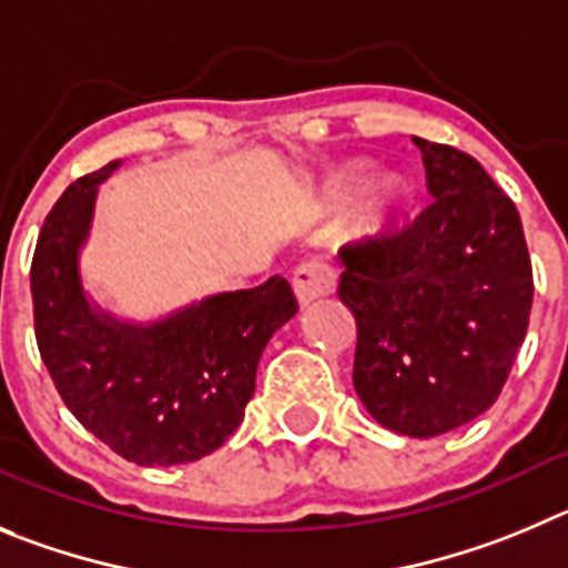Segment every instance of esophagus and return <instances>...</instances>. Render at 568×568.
<instances>
[{"mask_svg":"<svg viewBox=\"0 0 568 568\" xmlns=\"http://www.w3.org/2000/svg\"><path fill=\"white\" fill-rule=\"evenodd\" d=\"M291 288H294V296L302 308H308L311 302L322 300L327 294V288H331V272L316 266V263H305L291 277Z\"/></svg>","mask_w":568,"mask_h":568,"instance_id":"1","label":"esophagus"}]
</instances>
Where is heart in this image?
Here are the masks:
<instances>
[{"label":"heart","mask_w":568,"mask_h":568,"mask_svg":"<svg viewBox=\"0 0 568 568\" xmlns=\"http://www.w3.org/2000/svg\"><path fill=\"white\" fill-rule=\"evenodd\" d=\"M364 162L344 164V168H336L325 176L322 182V193L325 199L336 201L347 193L353 184L362 179ZM406 201V184L400 176H392V173H381V176H373L362 187V195H358L356 206H353V215H349V232L353 235H378L381 230L389 226V221L395 219L400 206Z\"/></svg>","instance_id":"b5f03b06"}]
</instances>
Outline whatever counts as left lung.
Masks as SVG:
<instances>
[{"instance_id": "left-lung-1", "label": "left lung", "mask_w": 568, "mask_h": 568, "mask_svg": "<svg viewBox=\"0 0 568 568\" xmlns=\"http://www.w3.org/2000/svg\"><path fill=\"white\" fill-rule=\"evenodd\" d=\"M415 145L434 201L404 232L338 252V300L356 316L364 409L426 439L499 397L527 336L532 266L516 204L485 168L452 145Z\"/></svg>"}]
</instances>
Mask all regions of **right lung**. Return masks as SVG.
Returning a JSON list of instances; mask_svg holds the SVG:
<instances>
[{"label":"right lung","mask_w":568,"mask_h":568,"mask_svg":"<svg viewBox=\"0 0 568 568\" xmlns=\"http://www.w3.org/2000/svg\"><path fill=\"white\" fill-rule=\"evenodd\" d=\"M120 164L69 184L41 226L30 268L36 342L67 409L111 452L148 468L195 463L241 426L260 356L296 302L274 274L156 320L103 308L83 283L81 254L100 184Z\"/></svg>","instance_id":"1"}]
</instances>
